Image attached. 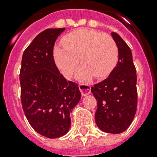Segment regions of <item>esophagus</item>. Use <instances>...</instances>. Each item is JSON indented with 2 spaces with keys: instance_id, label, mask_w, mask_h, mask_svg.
Instances as JSON below:
<instances>
[{
  "instance_id": "1",
  "label": "esophagus",
  "mask_w": 157,
  "mask_h": 157,
  "mask_svg": "<svg viewBox=\"0 0 157 157\" xmlns=\"http://www.w3.org/2000/svg\"><path fill=\"white\" fill-rule=\"evenodd\" d=\"M79 89H80V91H81L82 96L88 95L90 93V86L89 85H86V84H80Z\"/></svg>"
}]
</instances>
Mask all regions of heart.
Here are the masks:
<instances>
[{
    "mask_svg": "<svg viewBox=\"0 0 157 157\" xmlns=\"http://www.w3.org/2000/svg\"><path fill=\"white\" fill-rule=\"evenodd\" d=\"M63 45L64 48H54V57L67 78L77 69L79 59L84 65L76 74L80 80H89L93 76L105 78L118 61V48L113 38L92 29L81 28L69 33L63 38Z\"/></svg>",
    "mask_w": 157,
    "mask_h": 157,
    "instance_id": "heart-1",
    "label": "heart"
}]
</instances>
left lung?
Returning a JSON list of instances; mask_svg holds the SVG:
<instances>
[{"label": "left lung", "mask_w": 157, "mask_h": 157, "mask_svg": "<svg viewBox=\"0 0 157 157\" xmlns=\"http://www.w3.org/2000/svg\"><path fill=\"white\" fill-rule=\"evenodd\" d=\"M112 36L118 48V62L107 79L91 87L97 100L95 122L103 132L121 134L133 121L137 109V75L131 50L117 33Z\"/></svg>", "instance_id": "8db88e82"}]
</instances>
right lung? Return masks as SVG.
<instances>
[{"instance_id": "obj_1", "label": "right lung", "mask_w": 157, "mask_h": 157, "mask_svg": "<svg viewBox=\"0 0 157 157\" xmlns=\"http://www.w3.org/2000/svg\"><path fill=\"white\" fill-rule=\"evenodd\" d=\"M64 30L50 28L38 34L23 52L19 74L24 114L38 134L50 139L68 132L70 114L81 96L78 85L67 81L54 63L53 48Z\"/></svg>"}]
</instances>
